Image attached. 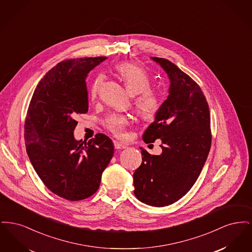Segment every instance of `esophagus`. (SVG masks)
<instances>
[{
  "instance_id": "esophagus-1",
  "label": "esophagus",
  "mask_w": 252,
  "mask_h": 252,
  "mask_svg": "<svg viewBox=\"0 0 252 252\" xmlns=\"http://www.w3.org/2000/svg\"><path fill=\"white\" fill-rule=\"evenodd\" d=\"M114 147H115V149H124L126 147V145L119 143V142H114Z\"/></svg>"
}]
</instances>
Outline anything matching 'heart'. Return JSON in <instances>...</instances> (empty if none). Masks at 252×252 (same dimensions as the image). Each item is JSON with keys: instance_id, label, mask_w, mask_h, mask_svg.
I'll return each instance as SVG.
<instances>
[{"instance_id": "obj_1", "label": "heart", "mask_w": 252, "mask_h": 252, "mask_svg": "<svg viewBox=\"0 0 252 252\" xmlns=\"http://www.w3.org/2000/svg\"><path fill=\"white\" fill-rule=\"evenodd\" d=\"M114 70L128 91L135 94L133 106L137 114L143 119L154 117L161 106L159 93L151 88V77L142 67L131 62H120L115 65ZM104 82V76L99 74L90 88L91 99H95ZM129 124L128 117L120 114H110L105 120L109 131L116 137H123Z\"/></svg>"}]
</instances>
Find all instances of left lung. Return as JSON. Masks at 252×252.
Wrapping results in <instances>:
<instances>
[{
	"label": "left lung",
	"instance_id": "8db88e82",
	"mask_svg": "<svg viewBox=\"0 0 252 252\" xmlns=\"http://www.w3.org/2000/svg\"><path fill=\"white\" fill-rule=\"evenodd\" d=\"M170 79L169 95L143 136L161 140L160 155L142 149L143 161L133 174L134 194L143 203L164 207L190 191L212 144L209 105L198 84L170 60L152 58Z\"/></svg>",
	"mask_w": 252,
	"mask_h": 252
}]
</instances>
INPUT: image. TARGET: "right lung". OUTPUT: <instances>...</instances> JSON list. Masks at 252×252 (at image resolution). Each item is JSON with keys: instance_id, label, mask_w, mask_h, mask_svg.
Wrapping results in <instances>:
<instances>
[{"instance_id": "1", "label": "right lung", "mask_w": 252, "mask_h": 252, "mask_svg": "<svg viewBox=\"0 0 252 252\" xmlns=\"http://www.w3.org/2000/svg\"><path fill=\"white\" fill-rule=\"evenodd\" d=\"M106 57L63 60L39 81L24 124L27 155L49 190L78 201L98 190L103 171L113 156L112 141L97 133L90 141H76L78 114L89 109L86 78Z\"/></svg>"}]
</instances>
